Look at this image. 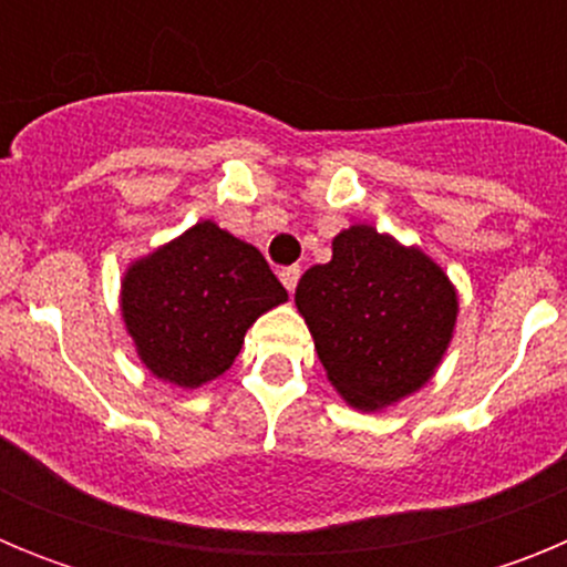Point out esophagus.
<instances>
[{
  "label": "esophagus",
  "mask_w": 567,
  "mask_h": 567,
  "mask_svg": "<svg viewBox=\"0 0 567 567\" xmlns=\"http://www.w3.org/2000/svg\"><path fill=\"white\" fill-rule=\"evenodd\" d=\"M298 280H300V267H287V269H280V284L287 287V292L292 295L295 287H298Z\"/></svg>",
  "instance_id": "esophagus-1"
}]
</instances>
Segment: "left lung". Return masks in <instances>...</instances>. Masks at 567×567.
I'll return each mask as SVG.
<instances>
[{
	"instance_id": "8db88e82",
	"label": "left lung",
	"mask_w": 567,
	"mask_h": 567,
	"mask_svg": "<svg viewBox=\"0 0 567 567\" xmlns=\"http://www.w3.org/2000/svg\"><path fill=\"white\" fill-rule=\"evenodd\" d=\"M329 383L358 412L423 389L454 338L460 298L420 247L354 224L334 235L332 260L295 289Z\"/></svg>"
}]
</instances>
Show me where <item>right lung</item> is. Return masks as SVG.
<instances>
[{
  "instance_id": "1",
  "label": "right lung",
  "mask_w": 567,
  "mask_h": 567,
  "mask_svg": "<svg viewBox=\"0 0 567 567\" xmlns=\"http://www.w3.org/2000/svg\"><path fill=\"white\" fill-rule=\"evenodd\" d=\"M287 298L252 244L198 221L130 264L118 307L144 369L198 389L227 372L247 329Z\"/></svg>"
}]
</instances>
